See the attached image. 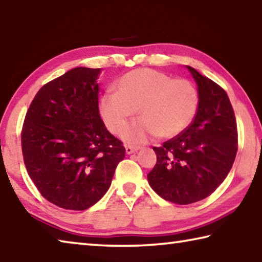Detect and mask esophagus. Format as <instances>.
<instances>
[{
	"label": "esophagus",
	"instance_id": "obj_1",
	"mask_svg": "<svg viewBox=\"0 0 262 262\" xmlns=\"http://www.w3.org/2000/svg\"><path fill=\"white\" fill-rule=\"evenodd\" d=\"M138 149H139V147H136V146H130V145L125 146V150H126L127 154L135 153V152H137V150H138Z\"/></svg>",
	"mask_w": 262,
	"mask_h": 262
}]
</instances>
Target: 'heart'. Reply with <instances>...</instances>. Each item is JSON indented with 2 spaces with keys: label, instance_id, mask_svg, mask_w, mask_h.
I'll list each match as a JSON object with an SVG mask.
<instances>
[{
  "label": "heart",
  "instance_id": "heart-1",
  "mask_svg": "<svg viewBox=\"0 0 262 262\" xmlns=\"http://www.w3.org/2000/svg\"><path fill=\"white\" fill-rule=\"evenodd\" d=\"M199 107V92L189 79L153 69H138L119 78L117 92L107 91L100 101L105 126L121 135L138 109L140 118L124 138L143 143L150 137L170 139L184 132Z\"/></svg>",
  "mask_w": 262,
  "mask_h": 262
}]
</instances>
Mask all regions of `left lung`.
Masks as SVG:
<instances>
[{
  "label": "left lung",
  "instance_id": "obj_1",
  "mask_svg": "<svg viewBox=\"0 0 262 262\" xmlns=\"http://www.w3.org/2000/svg\"><path fill=\"white\" fill-rule=\"evenodd\" d=\"M198 85L199 107L184 132L153 147L149 185L164 200L189 205L207 198L226 180L238 149L235 113L227 92L187 67Z\"/></svg>",
  "mask_w": 262,
  "mask_h": 262
}]
</instances>
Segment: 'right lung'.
<instances>
[{
    "label": "right lung",
    "mask_w": 262,
    "mask_h": 262,
    "mask_svg": "<svg viewBox=\"0 0 262 262\" xmlns=\"http://www.w3.org/2000/svg\"><path fill=\"white\" fill-rule=\"evenodd\" d=\"M100 71L75 68L45 84L23 124L27 173L45 199L64 209L98 203L125 157L123 143L100 117Z\"/></svg>",
    "instance_id": "right-lung-1"
}]
</instances>
